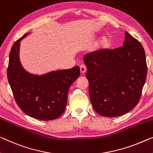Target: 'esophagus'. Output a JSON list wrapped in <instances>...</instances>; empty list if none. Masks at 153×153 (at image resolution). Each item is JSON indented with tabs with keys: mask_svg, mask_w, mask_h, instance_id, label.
Wrapping results in <instances>:
<instances>
[{
	"mask_svg": "<svg viewBox=\"0 0 153 153\" xmlns=\"http://www.w3.org/2000/svg\"><path fill=\"white\" fill-rule=\"evenodd\" d=\"M86 70H87V68H86L85 65H83V64L80 65V71H81L82 74L85 73V72H86Z\"/></svg>",
	"mask_w": 153,
	"mask_h": 153,
	"instance_id": "34e87169",
	"label": "esophagus"
}]
</instances>
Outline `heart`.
Returning a JSON list of instances; mask_svg holds the SVG:
<instances>
[{"label":"heart","mask_w":153,"mask_h":153,"mask_svg":"<svg viewBox=\"0 0 153 153\" xmlns=\"http://www.w3.org/2000/svg\"><path fill=\"white\" fill-rule=\"evenodd\" d=\"M110 44H111L110 39L107 36H104L100 39L99 42H98V48L100 49H106L107 48H109Z\"/></svg>","instance_id":"heart-1"}]
</instances>
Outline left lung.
<instances>
[{
	"label": "left lung",
	"mask_w": 153,
	"mask_h": 153,
	"mask_svg": "<svg viewBox=\"0 0 153 153\" xmlns=\"http://www.w3.org/2000/svg\"><path fill=\"white\" fill-rule=\"evenodd\" d=\"M83 61L90 100L98 114L120 116L137 105L147 75L145 51L139 41L125 32L123 46L93 51Z\"/></svg>",
	"instance_id": "obj_1"
}]
</instances>
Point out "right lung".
I'll return each instance as SVG.
<instances>
[{
    "instance_id": "right-lung-1",
    "label": "right lung",
    "mask_w": 153,
    "mask_h": 153,
    "mask_svg": "<svg viewBox=\"0 0 153 153\" xmlns=\"http://www.w3.org/2000/svg\"><path fill=\"white\" fill-rule=\"evenodd\" d=\"M25 34L11 47L7 78L13 95L22 111L34 118L52 120L64 112L68 93L72 83L79 78V66L35 75L26 71L19 57L20 42Z\"/></svg>"
}]
</instances>
